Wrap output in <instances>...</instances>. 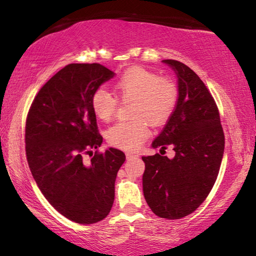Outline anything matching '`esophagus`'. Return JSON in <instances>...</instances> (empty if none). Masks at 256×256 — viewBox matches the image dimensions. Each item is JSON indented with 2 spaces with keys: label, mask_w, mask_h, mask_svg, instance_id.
I'll list each match as a JSON object with an SVG mask.
<instances>
[{
  "label": "esophagus",
  "mask_w": 256,
  "mask_h": 256,
  "mask_svg": "<svg viewBox=\"0 0 256 256\" xmlns=\"http://www.w3.org/2000/svg\"><path fill=\"white\" fill-rule=\"evenodd\" d=\"M134 156H136V155H134V154H132V152H127V154H126V157H127V160H130L132 157H134Z\"/></svg>",
  "instance_id": "obj_1"
}]
</instances>
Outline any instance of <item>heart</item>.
I'll return each instance as SVG.
<instances>
[{
	"mask_svg": "<svg viewBox=\"0 0 256 256\" xmlns=\"http://www.w3.org/2000/svg\"><path fill=\"white\" fill-rule=\"evenodd\" d=\"M114 88L122 98H132V116L129 121L115 124L107 130L112 146L124 150H136L148 138L149 124L166 122L176 107L178 88L172 80L157 73L132 66L114 82ZM93 113L101 121H110L116 110V99L104 88H98L90 96Z\"/></svg>",
	"mask_w": 256,
	"mask_h": 256,
	"instance_id": "b5f03b06",
	"label": "heart"
}]
</instances>
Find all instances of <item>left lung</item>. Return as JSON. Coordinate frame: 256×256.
I'll use <instances>...</instances> for the list:
<instances>
[{
	"label": "left lung",
	"mask_w": 256,
	"mask_h": 256,
	"mask_svg": "<svg viewBox=\"0 0 256 256\" xmlns=\"http://www.w3.org/2000/svg\"><path fill=\"white\" fill-rule=\"evenodd\" d=\"M177 76L174 110L152 148L174 146V158L143 156V194L156 216L180 219L194 212L212 190L219 174L225 136L216 101L202 79L183 62L166 59Z\"/></svg>",
	"instance_id": "obj_1"
}]
</instances>
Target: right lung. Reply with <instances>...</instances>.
<instances>
[{"label":"right lung","instance_id":"right-lung-1","mask_svg":"<svg viewBox=\"0 0 256 256\" xmlns=\"http://www.w3.org/2000/svg\"><path fill=\"white\" fill-rule=\"evenodd\" d=\"M115 73L96 64H68L56 73L32 101L26 124V152L34 180L57 211L87 225L106 218L115 196L121 150L96 152L102 143L90 96ZM93 155V152H92Z\"/></svg>","mask_w":256,"mask_h":256}]
</instances>
